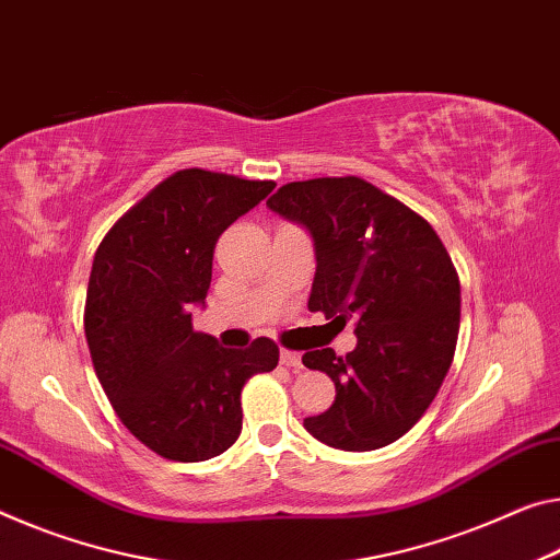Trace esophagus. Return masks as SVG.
Masks as SVG:
<instances>
[{
  "label": "esophagus",
  "instance_id": "1",
  "mask_svg": "<svg viewBox=\"0 0 560 560\" xmlns=\"http://www.w3.org/2000/svg\"><path fill=\"white\" fill-rule=\"evenodd\" d=\"M279 359H281V363H283V366H287V369H294V371L304 369V363H301V353H296V351H287V349H283Z\"/></svg>",
  "mask_w": 560,
  "mask_h": 560
}]
</instances>
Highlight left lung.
Returning <instances> with one entry per match:
<instances>
[{"mask_svg": "<svg viewBox=\"0 0 560 560\" xmlns=\"http://www.w3.org/2000/svg\"><path fill=\"white\" fill-rule=\"evenodd\" d=\"M314 238L308 312L353 318L357 349H308L334 381L328 411L304 419L326 446L374 451L401 439L436 398L454 361L460 283L431 224L359 176L291 182L266 201Z\"/></svg>", "mask_w": 560, "mask_h": 560, "instance_id": "8db88e82", "label": "left lung"}]
</instances>
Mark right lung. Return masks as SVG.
Segmentation results:
<instances>
[{"label":"right lung","instance_id":"1","mask_svg":"<svg viewBox=\"0 0 560 560\" xmlns=\"http://www.w3.org/2000/svg\"><path fill=\"white\" fill-rule=\"evenodd\" d=\"M273 182L184 168L109 229L94 254L84 334L96 378L121 423L168 460H207L242 433V388L273 371L279 346L224 349L194 331L219 236Z\"/></svg>","mask_w":560,"mask_h":560}]
</instances>
